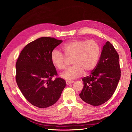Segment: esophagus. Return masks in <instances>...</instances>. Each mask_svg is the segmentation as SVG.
<instances>
[{
  "instance_id": "obj_1",
  "label": "esophagus",
  "mask_w": 132,
  "mask_h": 132,
  "mask_svg": "<svg viewBox=\"0 0 132 132\" xmlns=\"http://www.w3.org/2000/svg\"><path fill=\"white\" fill-rule=\"evenodd\" d=\"M73 83V81H66V84L67 85H69L70 84Z\"/></svg>"
}]
</instances>
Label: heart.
Returning <instances> with one entry per match:
<instances>
[{
  "label": "heart",
  "instance_id": "1",
  "mask_svg": "<svg viewBox=\"0 0 132 132\" xmlns=\"http://www.w3.org/2000/svg\"><path fill=\"white\" fill-rule=\"evenodd\" d=\"M65 55L56 49L51 53V60L56 68L62 70L66 67L67 58L72 59L73 65L61 74V77L67 80L77 79L84 71L88 74L95 69L101 53V46L98 42L90 39H73L63 46Z\"/></svg>",
  "mask_w": 132,
  "mask_h": 132
}]
</instances>
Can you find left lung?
<instances>
[{"label":"left lung","mask_w":132,"mask_h":132,"mask_svg":"<svg viewBox=\"0 0 132 132\" xmlns=\"http://www.w3.org/2000/svg\"><path fill=\"white\" fill-rule=\"evenodd\" d=\"M118 60L119 55L113 45L106 42L95 69L90 75L82 79L84 87L79 96L84 101L96 106L111 97L121 78Z\"/></svg>","instance_id":"obj_1"}]
</instances>
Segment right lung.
Returning <instances> with one entry per match:
<instances>
[{
    "label": "right lung",
    "mask_w": 132,
    "mask_h": 132,
    "mask_svg": "<svg viewBox=\"0 0 132 132\" xmlns=\"http://www.w3.org/2000/svg\"><path fill=\"white\" fill-rule=\"evenodd\" d=\"M62 42L53 37H43L29 43L21 52L16 63V81L27 100L39 108L53 105L66 86L57 76L51 53Z\"/></svg>",
    "instance_id": "obj_1"
}]
</instances>
